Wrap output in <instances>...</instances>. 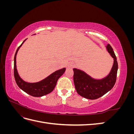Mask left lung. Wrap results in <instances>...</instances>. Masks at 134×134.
Listing matches in <instances>:
<instances>
[{
  "mask_svg": "<svg viewBox=\"0 0 134 134\" xmlns=\"http://www.w3.org/2000/svg\"><path fill=\"white\" fill-rule=\"evenodd\" d=\"M107 50L114 59L113 66L109 74L102 79L96 80L84 71L73 69V80L76 91L82 97L89 99H96L103 96L114 86L117 78L118 63L113 48L109 44Z\"/></svg>",
  "mask_w": 134,
  "mask_h": 134,
  "instance_id": "1",
  "label": "left lung"
}]
</instances>
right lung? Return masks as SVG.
Here are the masks:
<instances>
[{"label":"right lung","instance_id":"1","mask_svg":"<svg viewBox=\"0 0 134 134\" xmlns=\"http://www.w3.org/2000/svg\"><path fill=\"white\" fill-rule=\"evenodd\" d=\"M26 40L18 47L14 56V76L16 83L22 90L32 96L38 97L49 94L50 93L54 90L58 80L64 73L66 69L63 68L55 71L53 73H52L51 75L47 76V78L40 81L39 82L31 83L25 82L19 76L17 68H16V55H17V52L19 49L20 47L22 45V44L26 41Z\"/></svg>","mask_w":134,"mask_h":134}]
</instances>
